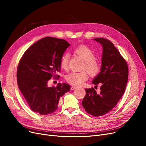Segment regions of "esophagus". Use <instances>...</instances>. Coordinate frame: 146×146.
Instances as JSON below:
<instances>
[{
	"instance_id": "obj_1",
	"label": "esophagus",
	"mask_w": 146,
	"mask_h": 146,
	"mask_svg": "<svg viewBox=\"0 0 146 146\" xmlns=\"http://www.w3.org/2000/svg\"><path fill=\"white\" fill-rule=\"evenodd\" d=\"M77 88V86H72L71 88H70V90H74L76 88Z\"/></svg>"
}]
</instances>
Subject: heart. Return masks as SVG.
I'll use <instances>...</instances> for the list:
<instances>
[{
	"label": "heart",
	"instance_id": "heart-1",
	"mask_svg": "<svg viewBox=\"0 0 146 146\" xmlns=\"http://www.w3.org/2000/svg\"><path fill=\"white\" fill-rule=\"evenodd\" d=\"M74 52L83 61H85L82 69L88 71L91 77L98 76L101 70V64L96 58V54L94 51L89 47L80 45L75 49ZM69 58L70 56L68 54H64L62 55L60 62L61 69L65 70L68 69ZM86 72L83 70L78 72H72L66 76V80L70 85L74 86L81 85L88 78V74Z\"/></svg>",
	"mask_w": 146,
	"mask_h": 146
}]
</instances>
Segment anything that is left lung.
I'll use <instances>...</instances> for the list:
<instances>
[{
    "mask_svg": "<svg viewBox=\"0 0 146 146\" xmlns=\"http://www.w3.org/2000/svg\"><path fill=\"white\" fill-rule=\"evenodd\" d=\"M103 46L100 72L92 81L100 85L98 93L94 88L85 89L82 100L85 111L95 117L105 115L114 108L124 93L127 86L129 68L125 60L113 44L104 38H94Z\"/></svg>",
    "mask_w": 146,
    "mask_h": 146,
    "instance_id": "8db88e82",
    "label": "left lung"
}]
</instances>
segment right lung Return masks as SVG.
<instances>
[{"label":"right lung","instance_id":"right-lung-1","mask_svg":"<svg viewBox=\"0 0 146 146\" xmlns=\"http://www.w3.org/2000/svg\"><path fill=\"white\" fill-rule=\"evenodd\" d=\"M64 39L45 37L30 46L21 58L17 82L30 109L41 115L56 111L60 97L69 91L66 83L48 87L51 78L58 79L60 60L69 46Z\"/></svg>","mask_w":146,"mask_h":146}]
</instances>
